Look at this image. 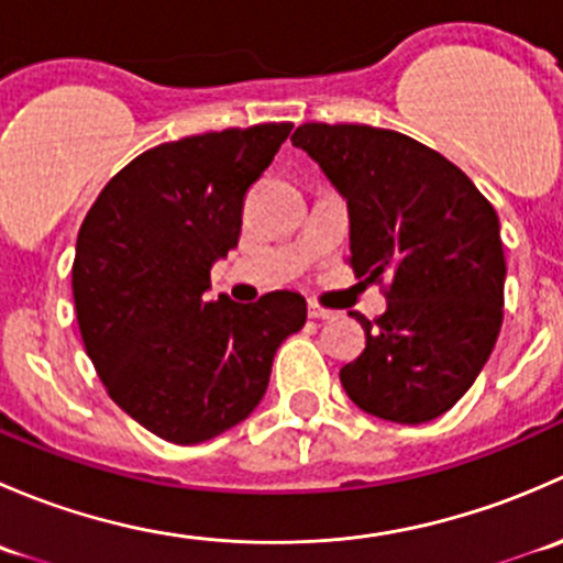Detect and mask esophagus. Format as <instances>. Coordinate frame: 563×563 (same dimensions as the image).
<instances>
[{
	"instance_id": "obj_1",
	"label": "esophagus",
	"mask_w": 563,
	"mask_h": 563,
	"mask_svg": "<svg viewBox=\"0 0 563 563\" xmlns=\"http://www.w3.org/2000/svg\"><path fill=\"white\" fill-rule=\"evenodd\" d=\"M308 316L316 318V321H329V318H334L338 313H334V310H329V308H323V305L310 302L308 305Z\"/></svg>"
}]
</instances>
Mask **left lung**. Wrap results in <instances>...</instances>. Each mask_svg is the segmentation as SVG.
Listing matches in <instances>:
<instances>
[{
    "label": "left lung",
    "mask_w": 563,
    "mask_h": 563,
    "mask_svg": "<svg viewBox=\"0 0 563 563\" xmlns=\"http://www.w3.org/2000/svg\"><path fill=\"white\" fill-rule=\"evenodd\" d=\"M308 152L351 212L349 266L382 286L387 310L367 321L365 351L340 371L373 417L419 424L468 391L504 321L498 214L455 163L371 124L305 122Z\"/></svg>",
    "instance_id": "left-lung-1"
}]
</instances>
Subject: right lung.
<instances>
[{
    "instance_id": "obj_1",
    "label": "right lung",
    "mask_w": 563,
    "mask_h": 563,
    "mask_svg": "<svg viewBox=\"0 0 563 563\" xmlns=\"http://www.w3.org/2000/svg\"><path fill=\"white\" fill-rule=\"evenodd\" d=\"M291 122L152 146L84 218L73 299L84 349L111 400L150 433L198 444L264 397L275 351L308 318L305 297L207 302L209 269L240 242L245 196Z\"/></svg>"
}]
</instances>
